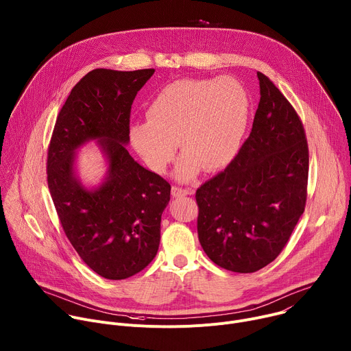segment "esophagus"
<instances>
[{
    "instance_id": "34e87169",
    "label": "esophagus",
    "mask_w": 351,
    "mask_h": 351,
    "mask_svg": "<svg viewBox=\"0 0 351 351\" xmlns=\"http://www.w3.org/2000/svg\"><path fill=\"white\" fill-rule=\"evenodd\" d=\"M171 193H172V195H173V197H184V195L193 194V190H190V189H182V187H176V186H173Z\"/></svg>"
}]
</instances>
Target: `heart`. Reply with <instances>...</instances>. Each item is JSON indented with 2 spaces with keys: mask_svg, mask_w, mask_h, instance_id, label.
<instances>
[{
  "mask_svg": "<svg viewBox=\"0 0 351 351\" xmlns=\"http://www.w3.org/2000/svg\"><path fill=\"white\" fill-rule=\"evenodd\" d=\"M250 117V98L240 82L180 79L161 88L147 108V121L130 128V141L145 165L164 173L176 154L183 157L176 178L191 180L226 167L241 144Z\"/></svg>",
  "mask_w": 351,
  "mask_h": 351,
  "instance_id": "heart-1",
  "label": "heart"
}]
</instances>
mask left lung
<instances>
[{"label": "left lung", "instance_id": "left-lung-1", "mask_svg": "<svg viewBox=\"0 0 351 351\" xmlns=\"http://www.w3.org/2000/svg\"><path fill=\"white\" fill-rule=\"evenodd\" d=\"M253 129L225 171L195 191L197 232L221 268L250 274L272 263L304 213L308 145L297 112L261 72Z\"/></svg>", "mask_w": 351, "mask_h": 351}]
</instances>
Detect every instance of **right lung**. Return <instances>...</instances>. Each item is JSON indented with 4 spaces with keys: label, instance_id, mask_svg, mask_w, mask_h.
Here are the masks:
<instances>
[{
    "label": "right lung",
    "instance_id": "add662e5",
    "mask_svg": "<svg viewBox=\"0 0 351 351\" xmlns=\"http://www.w3.org/2000/svg\"><path fill=\"white\" fill-rule=\"evenodd\" d=\"M154 69H94L71 91L48 147L47 180L61 225L79 257L111 280L136 275L154 260L171 184L132 158L130 108ZM99 144L108 172L86 188L75 172L78 148Z\"/></svg>",
    "mask_w": 351,
    "mask_h": 351
}]
</instances>
